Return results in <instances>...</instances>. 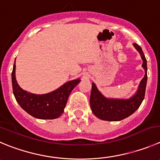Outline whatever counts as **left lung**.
Segmentation results:
<instances>
[{"label":"left lung","instance_id":"1","mask_svg":"<svg viewBox=\"0 0 160 160\" xmlns=\"http://www.w3.org/2000/svg\"><path fill=\"white\" fill-rule=\"evenodd\" d=\"M133 46L141 54L143 60L142 67L144 68L145 75L141 80L138 90L135 95L128 99H119V98H107L102 95L94 83H92V92L90 96V106L93 114L104 121H121L126 118L132 114L144 100L145 95L146 85H147V60L142 51V49L137 43Z\"/></svg>","mask_w":160,"mask_h":160}]
</instances>
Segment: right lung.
I'll return each instance as SVG.
<instances>
[{"label":"right lung","instance_id":"obj_1","mask_svg":"<svg viewBox=\"0 0 160 160\" xmlns=\"http://www.w3.org/2000/svg\"><path fill=\"white\" fill-rule=\"evenodd\" d=\"M16 65H13L12 83L14 96L19 106L30 115L38 119H54L62 115L68 98L80 80H71L57 90L44 95H35L23 90L16 80Z\"/></svg>","mask_w":160,"mask_h":160}]
</instances>
